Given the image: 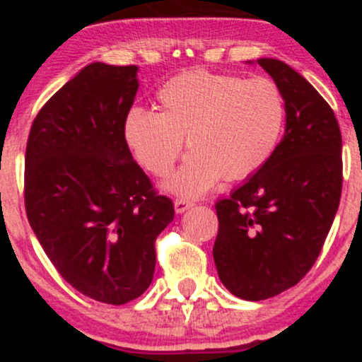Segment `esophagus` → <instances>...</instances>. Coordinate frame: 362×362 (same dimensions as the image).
<instances>
[{
    "instance_id": "esophagus-1",
    "label": "esophagus",
    "mask_w": 362,
    "mask_h": 362,
    "mask_svg": "<svg viewBox=\"0 0 362 362\" xmlns=\"http://www.w3.org/2000/svg\"><path fill=\"white\" fill-rule=\"evenodd\" d=\"M194 206L192 201H187V199H175V211L177 213H185L187 209Z\"/></svg>"
}]
</instances>
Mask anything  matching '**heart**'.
Returning a JSON list of instances; mask_svg holds the SVG:
<instances>
[{
  "mask_svg": "<svg viewBox=\"0 0 362 362\" xmlns=\"http://www.w3.org/2000/svg\"><path fill=\"white\" fill-rule=\"evenodd\" d=\"M161 112L134 107L122 124L138 163L167 177L184 146L190 153L167 187L185 197L226 180H242L264 167L279 144L286 107L267 78L242 80L204 69L178 74L158 91Z\"/></svg>",
  "mask_w": 362,
  "mask_h": 362,
  "instance_id": "1",
  "label": "heart"
}]
</instances>
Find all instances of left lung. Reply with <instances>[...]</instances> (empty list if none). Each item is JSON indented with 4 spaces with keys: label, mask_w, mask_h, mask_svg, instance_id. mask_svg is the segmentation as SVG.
<instances>
[{
    "label": "left lung",
    "mask_w": 362,
    "mask_h": 362,
    "mask_svg": "<svg viewBox=\"0 0 362 362\" xmlns=\"http://www.w3.org/2000/svg\"><path fill=\"white\" fill-rule=\"evenodd\" d=\"M257 64L281 90L286 132L267 163L216 202L213 248L219 279L248 301L276 296L308 274L342 192V134L332 107L286 62Z\"/></svg>",
    "instance_id": "obj_1"
}]
</instances>
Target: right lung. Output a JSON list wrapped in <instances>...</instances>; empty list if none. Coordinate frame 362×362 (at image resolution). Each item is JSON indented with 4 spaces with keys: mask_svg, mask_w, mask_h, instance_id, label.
<instances>
[{
    "mask_svg": "<svg viewBox=\"0 0 362 362\" xmlns=\"http://www.w3.org/2000/svg\"><path fill=\"white\" fill-rule=\"evenodd\" d=\"M136 73L132 64L83 68L39 110L25 151V211L37 240L62 279L107 305L149 288L156 238L175 216L124 139Z\"/></svg>",
    "mask_w": 362,
    "mask_h": 362,
    "instance_id": "add662e5",
    "label": "right lung"
}]
</instances>
